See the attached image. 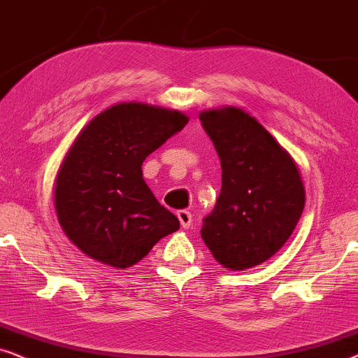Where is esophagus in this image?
Returning a JSON list of instances; mask_svg holds the SVG:
<instances>
[{"label":"esophagus","mask_w":358,"mask_h":358,"mask_svg":"<svg viewBox=\"0 0 358 358\" xmlns=\"http://www.w3.org/2000/svg\"><path fill=\"white\" fill-rule=\"evenodd\" d=\"M176 216H178L180 224H182L183 229H188L189 226H192L193 216H192V213L187 211V209H180V211H176Z\"/></svg>","instance_id":"obj_1"}]
</instances>
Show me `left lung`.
<instances>
[{
  "label": "left lung",
  "mask_w": 358,
  "mask_h": 358,
  "mask_svg": "<svg viewBox=\"0 0 358 358\" xmlns=\"http://www.w3.org/2000/svg\"><path fill=\"white\" fill-rule=\"evenodd\" d=\"M199 121L222 169L221 194L203 219L201 237L224 268H252L293 234L306 196L301 173L293 157L244 109H208Z\"/></svg>",
  "instance_id": "8db88e82"
}]
</instances>
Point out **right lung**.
Here are the masks:
<instances>
[{
    "label": "right lung",
    "instance_id": "1",
    "mask_svg": "<svg viewBox=\"0 0 358 358\" xmlns=\"http://www.w3.org/2000/svg\"><path fill=\"white\" fill-rule=\"evenodd\" d=\"M187 122L176 109L119 103L75 137L57 171L54 204L65 236L85 255L124 270L178 231V219L144 182L142 164Z\"/></svg>",
    "mask_w": 358,
    "mask_h": 358
}]
</instances>
